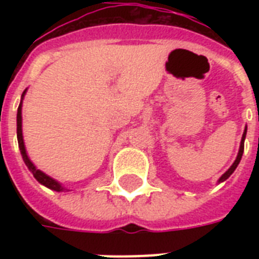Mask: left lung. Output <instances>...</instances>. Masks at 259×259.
Segmentation results:
<instances>
[{
  "label": "left lung",
  "mask_w": 259,
  "mask_h": 259,
  "mask_svg": "<svg viewBox=\"0 0 259 259\" xmlns=\"http://www.w3.org/2000/svg\"><path fill=\"white\" fill-rule=\"evenodd\" d=\"M246 130H247V127H246V129H245V133H243V136H242L241 148H239V153H238V156H237V160H235V161H234L233 165L230 166L229 170H227V172H226L225 175H223V176L221 177V179H219V183H222V181L227 180V179H229V177L231 176V173H233L234 170H235V168H237V166H238V164H239V161H241L242 154H243V149H245V137H246Z\"/></svg>",
  "instance_id": "obj_1"
}]
</instances>
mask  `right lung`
<instances>
[{
    "mask_svg": "<svg viewBox=\"0 0 259 259\" xmlns=\"http://www.w3.org/2000/svg\"><path fill=\"white\" fill-rule=\"evenodd\" d=\"M25 94V91H24ZM24 94H22V97H24ZM17 140H18V148H20V152H21L22 160L25 162V165L28 166V169L30 172L33 173L34 179L40 183V184L46 185L50 189H54L56 192H60V191H66V188H63L62 184H59L58 181L54 180V179H51L50 176H47L46 173H42L40 169H36V166L32 164L28 156H26L25 152V146H24V140H22V130H21V103L18 106L17 109Z\"/></svg>",
    "mask_w": 259,
    "mask_h": 259,
    "instance_id": "right-lung-1",
    "label": "right lung"
}]
</instances>
